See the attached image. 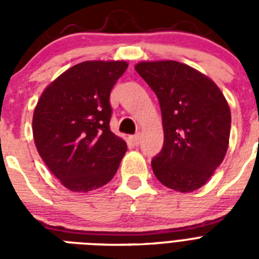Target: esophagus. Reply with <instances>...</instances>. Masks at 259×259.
<instances>
[{"label":"esophagus","mask_w":259,"mask_h":259,"mask_svg":"<svg viewBox=\"0 0 259 259\" xmlns=\"http://www.w3.org/2000/svg\"><path fill=\"white\" fill-rule=\"evenodd\" d=\"M132 142H133V144L136 146L140 145V142H141V136H140V133L132 136Z\"/></svg>","instance_id":"1"}]
</instances>
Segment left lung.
<instances>
[{
	"label": "left lung",
	"mask_w": 259,
	"mask_h": 259,
	"mask_svg": "<svg viewBox=\"0 0 259 259\" xmlns=\"http://www.w3.org/2000/svg\"><path fill=\"white\" fill-rule=\"evenodd\" d=\"M136 71L161 109L164 145L152 160L154 175L175 191L199 189L227 152L231 113L225 95L211 79L183 63L141 62Z\"/></svg>",
	"instance_id": "left-lung-1"
}]
</instances>
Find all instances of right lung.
I'll return each instance as SVG.
<instances>
[{
  "label": "right lung",
  "instance_id": "right-lung-1",
  "mask_svg": "<svg viewBox=\"0 0 259 259\" xmlns=\"http://www.w3.org/2000/svg\"><path fill=\"white\" fill-rule=\"evenodd\" d=\"M125 62H83L44 90L33 114L38 154L66 188L89 192L107 184L126 142L110 130V93Z\"/></svg>",
  "mask_w": 259,
  "mask_h": 259
}]
</instances>
